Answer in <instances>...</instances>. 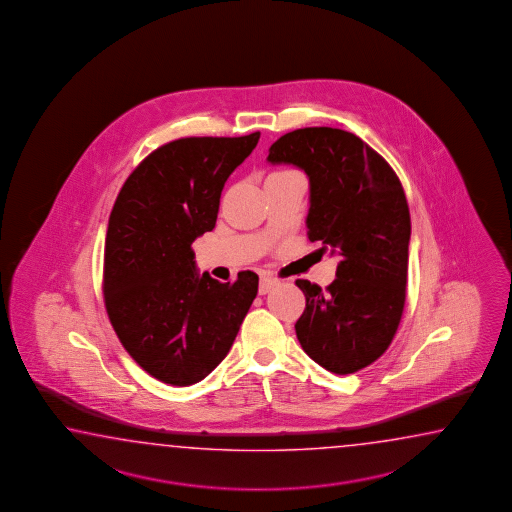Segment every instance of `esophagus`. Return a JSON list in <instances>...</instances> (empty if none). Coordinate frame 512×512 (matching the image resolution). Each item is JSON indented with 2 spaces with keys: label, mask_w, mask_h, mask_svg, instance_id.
I'll list each match as a JSON object with an SVG mask.
<instances>
[{
  "label": "esophagus",
  "mask_w": 512,
  "mask_h": 512,
  "mask_svg": "<svg viewBox=\"0 0 512 512\" xmlns=\"http://www.w3.org/2000/svg\"><path fill=\"white\" fill-rule=\"evenodd\" d=\"M276 283H278V280H276V278H272L271 274H263L260 282V294L269 293Z\"/></svg>",
  "instance_id": "obj_1"
}]
</instances>
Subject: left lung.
I'll list each match as a JSON object with an SVG mask.
<instances>
[{
	"label": "left lung",
	"instance_id": "obj_1",
	"mask_svg": "<svg viewBox=\"0 0 512 512\" xmlns=\"http://www.w3.org/2000/svg\"><path fill=\"white\" fill-rule=\"evenodd\" d=\"M267 161L309 177V241L338 254L326 291L296 280L305 309L294 324L311 359L337 375L370 366L392 344L403 316L410 210L392 166L366 142L337 128L285 133Z\"/></svg>",
	"mask_w": 512,
	"mask_h": 512
}]
</instances>
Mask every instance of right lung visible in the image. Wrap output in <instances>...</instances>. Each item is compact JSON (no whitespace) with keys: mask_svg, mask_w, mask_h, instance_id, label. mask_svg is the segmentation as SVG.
Here are the masks:
<instances>
[{"mask_svg":"<svg viewBox=\"0 0 512 512\" xmlns=\"http://www.w3.org/2000/svg\"><path fill=\"white\" fill-rule=\"evenodd\" d=\"M186 137L142 161L120 188L104 247V304L124 349L172 386L203 381L227 357L258 294V274L234 283L197 274L192 243L216 227L229 175L256 144Z\"/></svg>","mask_w":512,"mask_h":512,"instance_id":"add662e5","label":"right lung"}]
</instances>
